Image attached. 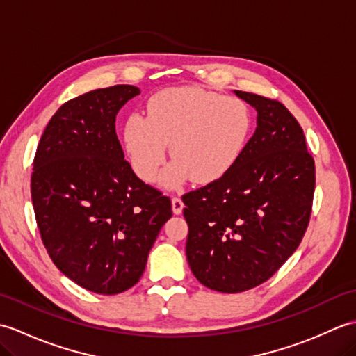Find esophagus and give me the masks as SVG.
Here are the masks:
<instances>
[{
  "instance_id": "esophagus-1",
  "label": "esophagus",
  "mask_w": 356,
  "mask_h": 356,
  "mask_svg": "<svg viewBox=\"0 0 356 356\" xmlns=\"http://www.w3.org/2000/svg\"><path fill=\"white\" fill-rule=\"evenodd\" d=\"M171 207H172V213H174V214H176V216L182 214V211H184V202L180 200L179 197H172V199H171Z\"/></svg>"
}]
</instances>
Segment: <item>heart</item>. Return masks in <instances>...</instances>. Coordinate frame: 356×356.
Segmentation results:
<instances>
[{
  "label": "heart",
  "instance_id": "heart-1",
  "mask_svg": "<svg viewBox=\"0 0 356 356\" xmlns=\"http://www.w3.org/2000/svg\"><path fill=\"white\" fill-rule=\"evenodd\" d=\"M251 128V111L238 97L202 87H172L149 97L147 118L127 119L122 138L133 171L147 184L154 180L171 145L174 161L159 182L177 188L190 177L197 185L222 179L243 153Z\"/></svg>",
  "mask_w": 356,
  "mask_h": 356
}]
</instances>
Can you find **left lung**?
I'll list each match as a JSON object with an SVG mask.
<instances>
[{"instance_id": "left-lung-1", "label": "left lung", "mask_w": 356, "mask_h": 356, "mask_svg": "<svg viewBox=\"0 0 356 356\" xmlns=\"http://www.w3.org/2000/svg\"><path fill=\"white\" fill-rule=\"evenodd\" d=\"M257 110V128L222 179L185 194L186 259L213 291L266 282L298 248L309 225L315 163L303 128L282 102L234 90Z\"/></svg>"}]
</instances>
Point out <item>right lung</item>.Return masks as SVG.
Returning <instances> with one entry per match:
<instances>
[{"label":"right lung","mask_w":356,"mask_h":356,"mask_svg":"<svg viewBox=\"0 0 356 356\" xmlns=\"http://www.w3.org/2000/svg\"><path fill=\"white\" fill-rule=\"evenodd\" d=\"M133 86L97 88L65 102L38 143L32 202L56 268L87 291L120 293L139 282L171 202L124 159L116 115Z\"/></svg>","instance_id":"1"}]
</instances>
